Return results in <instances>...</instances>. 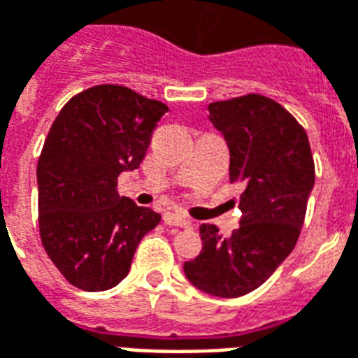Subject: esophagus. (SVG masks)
Instances as JSON below:
<instances>
[{
  "label": "esophagus",
  "mask_w": 358,
  "mask_h": 358,
  "mask_svg": "<svg viewBox=\"0 0 358 358\" xmlns=\"http://www.w3.org/2000/svg\"><path fill=\"white\" fill-rule=\"evenodd\" d=\"M163 222H165L166 226H180V227L192 226V220L180 213H165V216H163Z\"/></svg>",
  "instance_id": "esophagus-1"
}]
</instances>
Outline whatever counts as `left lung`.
Wrapping results in <instances>:
<instances>
[{
	"instance_id": "obj_1",
	"label": "left lung",
	"mask_w": 358,
	"mask_h": 358,
	"mask_svg": "<svg viewBox=\"0 0 358 358\" xmlns=\"http://www.w3.org/2000/svg\"><path fill=\"white\" fill-rule=\"evenodd\" d=\"M229 148V182L243 186L241 226L224 237L203 224V250L184 264L193 287L218 298L252 292L292 252L315 184L303 127L275 100L246 94L208 104Z\"/></svg>"
}]
</instances>
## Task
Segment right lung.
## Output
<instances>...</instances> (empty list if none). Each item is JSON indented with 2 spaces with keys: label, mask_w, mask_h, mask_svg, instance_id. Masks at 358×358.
Listing matches in <instances>:
<instances>
[{
  "label": "right lung",
  "mask_w": 358,
  "mask_h": 358,
  "mask_svg": "<svg viewBox=\"0 0 358 358\" xmlns=\"http://www.w3.org/2000/svg\"><path fill=\"white\" fill-rule=\"evenodd\" d=\"M169 112L119 85H96L60 110L38 161L39 235L73 287L102 292L125 279L161 214L119 197L117 176L138 169Z\"/></svg>",
  "instance_id": "1"
}]
</instances>
